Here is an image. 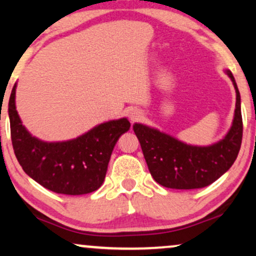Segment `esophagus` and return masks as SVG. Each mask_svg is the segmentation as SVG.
<instances>
[{
	"label": "esophagus",
	"instance_id": "obj_1",
	"mask_svg": "<svg viewBox=\"0 0 256 256\" xmlns=\"http://www.w3.org/2000/svg\"><path fill=\"white\" fill-rule=\"evenodd\" d=\"M142 117H143V116H142V112H139V111H132L131 113H130V119H131V122H139L142 119Z\"/></svg>",
	"mask_w": 256,
	"mask_h": 256
}]
</instances>
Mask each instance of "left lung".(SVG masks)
<instances>
[{
    "mask_svg": "<svg viewBox=\"0 0 256 256\" xmlns=\"http://www.w3.org/2000/svg\"><path fill=\"white\" fill-rule=\"evenodd\" d=\"M227 74L236 90L235 117L232 128L218 143L192 146L145 125H134L148 171L160 186L170 189H200L215 182L234 164L241 148L244 124L240 92L230 70Z\"/></svg>",
    "mask_w": 256,
    "mask_h": 256,
    "instance_id": "8db88e82",
    "label": "left lung"
}]
</instances>
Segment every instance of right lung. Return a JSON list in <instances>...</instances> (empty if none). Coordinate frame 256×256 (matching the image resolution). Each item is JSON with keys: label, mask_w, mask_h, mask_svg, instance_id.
<instances>
[{"label": "right lung", "mask_w": 256, "mask_h": 256, "mask_svg": "<svg viewBox=\"0 0 256 256\" xmlns=\"http://www.w3.org/2000/svg\"><path fill=\"white\" fill-rule=\"evenodd\" d=\"M15 90L9 98L12 144L29 177L46 189L64 195L96 192L104 182L111 154L119 137L130 128L126 118L100 124L73 140L44 143L32 137L18 118Z\"/></svg>", "instance_id": "add662e5"}]
</instances>
